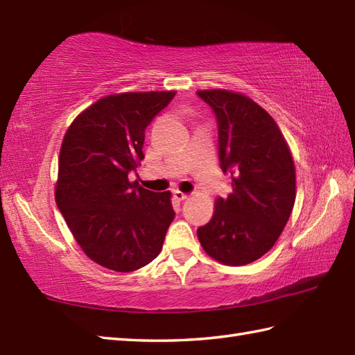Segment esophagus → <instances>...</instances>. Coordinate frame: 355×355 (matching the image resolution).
<instances>
[{
	"label": "esophagus",
	"instance_id": "esophagus-1",
	"mask_svg": "<svg viewBox=\"0 0 355 355\" xmlns=\"http://www.w3.org/2000/svg\"><path fill=\"white\" fill-rule=\"evenodd\" d=\"M173 198H175L177 201H184L189 198V195L184 193V192H180V191H173Z\"/></svg>",
	"mask_w": 355,
	"mask_h": 355
}]
</instances>
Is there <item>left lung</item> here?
Instances as JSON below:
<instances>
[{
  "label": "left lung",
  "mask_w": 355,
  "mask_h": 355,
  "mask_svg": "<svg viewBox=\"0 0 355 355\" xmlns=\"http://www.w3.org/2000/svg\"><path fill=\"white\" fill-rule=\"evenodd\" d=\"M197 94L214 110L218 148L233 192L218 198L214 216L197 230L205 252L225 266H245L275 245L296 200V169L284 135L250 97L227 89Z\"/></svg>",
  "instance_id": "1"
}]
</instances>
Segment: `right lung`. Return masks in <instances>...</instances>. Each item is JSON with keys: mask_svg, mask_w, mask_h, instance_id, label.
I'll list each match as a JSON object with an SVG mask.
<instances>
[{"mask_svg": "<svg viewBox=\"0 0 355 355\" xmlns=\"http://www.w3.org/2000/svg\"><path fill=\"white\" fill-rule=\"evenodd\" d=\"M175 92L110 94L67 130L55 189L56 205L89 259L114 271L145 267L162 252L175 216L171 192L131 183L145 130Z\"/></svg>", "mask_w": 355, "mask_h": 355, "instance_id": "obj_1", "label": "right lung"}]
</instances>
